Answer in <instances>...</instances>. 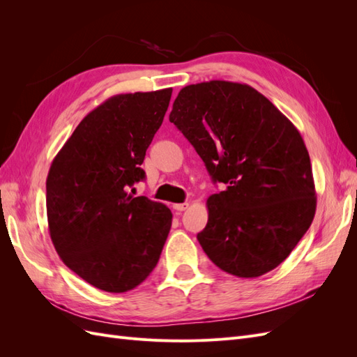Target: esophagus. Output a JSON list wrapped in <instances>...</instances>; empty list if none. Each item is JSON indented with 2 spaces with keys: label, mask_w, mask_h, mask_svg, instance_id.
<instances>
[{
  "label": "esophagus",
  "mask_w": 357,
  "mask_h": 357,
  "mask_svg": "<svg viewBox=\"0 0 357 357\" xmlns=\"http://www.w3.org/2000/svg\"><path fill=\"white\" fill-rule=\"evenodd\" d=\"M172 208H174L176 211H185L189 208V202H183V204H174L172 205Z\"/></svg>",
  "instance_id": "1"
}]
</instances>
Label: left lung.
<instances>
[{
    "label": "left lung",
    "instance_id": "1",
    "mask_svg": "<svg viewBox=\"0 0 357 357\" xmlns=\"http://www.w3.org/2000/svg\"><path fill=\"white\" fill-rule=\"evenodd\" d=\"M169 122L226 189L207 199L198 241L222 271L255 278L296 247L316 214L308 150L295 125L244 83L210 80L183 88Z\"/></svg>",
    "mask_w": 357,
    "mask_h": 357
}]
</instances>
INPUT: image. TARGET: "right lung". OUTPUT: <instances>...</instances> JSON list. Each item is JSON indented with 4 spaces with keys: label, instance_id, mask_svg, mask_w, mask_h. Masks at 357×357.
Returning a JSON list of instances; mask_svg holds the SVG:
<instances>
[{
    "label": "right lung",
    "instance_id": "right-lung-1",
    "mask_svg": "<svg viewBox=\"0 0 357 357\" xmlns=\"http://www.w3.org/2000/svg\"><path fill=\"white\" fill-rule=\"evenodd\" d=\"M171 93L168 88L112 96L84 116L49 169L52 243L71 271L110 294L144 282L171 229L167 205L128 193L144 178L139 165Z\"/></svg>",
    "mask_w": 357,
    "mask_h": 357
}]
</instances>
